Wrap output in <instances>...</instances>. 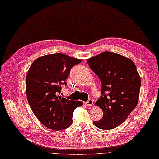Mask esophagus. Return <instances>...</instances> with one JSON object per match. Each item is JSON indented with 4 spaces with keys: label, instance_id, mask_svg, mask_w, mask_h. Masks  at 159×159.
Listing matches in <instances>:
<instances>
[{
    "label": "esophagus",
    "instance_id": "esophagus-1",
    "mask_svg": "<svg viewBox=\"0 0 159 159\" xmlns=\"http://www.w3.org/2000/svg\"><path fill=\"white\" fill-rule=\"evenodd\" d=\"M84 104L87 106H92L93 104V101L92 99H89L86 102H85Z\"/></svg>",
    "mask_w": 159,
    "mask_h": 159
}]
</instances>
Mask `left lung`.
Listing matches in <instances>:
<instances>
[{"label": "left lung", "mask_w": 159, "mask_h": 159, "mask_svg": "<svg viewBox=\"0 0 159 159\" xmlns=\"http://www.w3.org/2000/svg\"><path fill=\"white\" fill-rule=\"evenodd\" d=\"M87 63L102 83V96L96 104L104 115L93 124L102 130L113 129L125 121L138 104L141 80L136 67L130 59L109 51Z\"/></svg>", "instance_id": "8db88e82"}]
</instances>
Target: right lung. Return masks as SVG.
I'll return each instance as SVG.
<instances>
[{
	"instance_id": "1",
	"label": "right lung",
	"mask_w": 159,
	"mask_h": 159,
	"mask_svg": "<svg viewBox=\"0 0 159 159\" xmlns=\"http://www.w3.org/2000/svg\"><path fill=\"white\" fill-rule=\"evenodd\" d=\"M81 61L62 53L37 58L30 67L26 78V93L33 112L49 129H66L73 122V112L83 103L62 98L63 85L71 68Z\"/></svg>"
}]
</instances>
